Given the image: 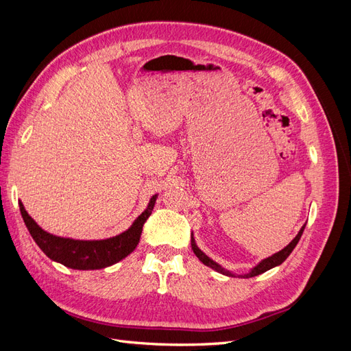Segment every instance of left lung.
Segmentation results:
<instances>
[{
  "mask_svg": "<svg viewBox=\"0 0 351 351\" xmlns=\"http://www.w3.org/2000/svg\"><path fill=\"white\" fill-rule=\"evenodd\" d=\"M304 227H306V224L300 228V231L297 232V236H295L289 244H287V246H285L284 249H281V250L277 252V253H274L272 256L261 261V262L256 265V267H253L247 274H241V275H239V277H243V278L256 277V275H261V274L267 272V271H269V269H272V268H275V267H278V265H281L287 258L290 256V253H291L293 249L297 246V243H299V240H300V237H302V234H303V231H304ZM192 249H193L196 256L199 258V261H200L202 263H204V265H206V267L212 268V269L219 272V274H222V275H227V277H234V275H236V274H232L231 271H228V269H226V268H222L219 263H217L215 261H212L209 256H206V254L197 247V244H196L195 237H193V232H192Z\"/></svg>",
  "mask_w": 351,
  "mask_h": 351,
  "instance_id": "1",
  "label": "left lung"
}]
</instances>
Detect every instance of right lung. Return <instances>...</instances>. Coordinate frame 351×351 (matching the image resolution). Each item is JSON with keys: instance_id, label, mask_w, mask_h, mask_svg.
Listing matches in <instances>:
<instances>
[{"instance_id": "add662e5", "label": "right lung", "mask_w": 351, "mask_h": 351, "mask_svg": "<svg viewBox=\"0 0 351 351\" xmlns=\"http://www.w3.org/2000/svg\"><path fill=\"white\" fill-rule=\"evenodd\" d=\"M156 197L158 195L151 197L146 209L133 221L129 228L120 232L119 236L104 240H74L70 237L54 236L36 224V221L27 214L22 202H19V206L32 239L51 261L71 269L88 271L111 267L129 256L139 244L143 224L152 214Z\"/></svg>"}]
</instances>
